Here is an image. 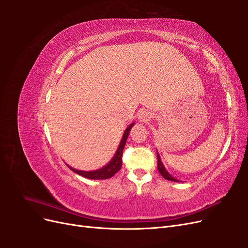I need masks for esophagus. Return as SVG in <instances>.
Segmentation results:
<instances>
[{
  "instance_id": "obj_1",
  "label": "esophagus",
  "mask_w": 248,
  "mask_h": 248,
  "mask_svg": "<svg viewBox=\"0 0 248 248\" xmlns=\"http://www.w3.org/2000/svg\"><path fill=\"white\" fill-rule=\"evenodd\" d=\"M150 115L148 114L147 111H145V110H142V111H140V121H141V122H146V121H148V120L150 119V117H149Z\"/></svg>"
}]
</instances>
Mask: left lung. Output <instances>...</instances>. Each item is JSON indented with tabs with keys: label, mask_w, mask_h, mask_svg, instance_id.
<instances>
[{
	"label": "left lung",
	"mask_w": 248,
	"mask_h": 248,
	"mask_svg": "<svg viewBox=\"0 0 248 248\" xmlns=\"http://www.w3.org/2000/svg\"><path fill=\"white\" fill-rule=\"evenodd\" d=\"M157 169H158V171L160 172V175H161L164 179L170 180V181L179 182V180L172 177V176L170 174V172L167 170V169L164 168V166H163V163H162V161H161V158H160V156H159L158 152H157Z\"/></svg>",
	"instance_id": "left-lung-1"
}]
</instances>
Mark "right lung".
Listing matches in <instances>:
<instances>
[{
    "instance_id": "1",
    "label": "right lung",
    "mask_w": 248,
    "mask_h": 248,
    "mask_svg": "<svg viewBox=\"0 0 248 248\" xmlns=\"http://www.w3.org/2000/svg\"><path fill=\"white\" fill-rule=\"evenodd\" d=\"M134 125V122L131 123L130 125H128V127L125 129L121 141H120V144L118 146V149L116 153L114 154V156L111 157V159L106 164V166L102 167L101 169L98 170H77L74 169L70 166L67 164V167H68L72 171L77 172L78 175L85 177L87 179H92V180H103V179H108L111 178L114 176L117 171L120 170L122 167V154H123V149L124 146L127 141V139H128V134L130 129L132 128V126Z\"/></svg>"
}]
</instances>
